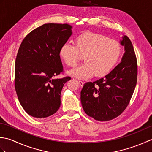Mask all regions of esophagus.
I'll return each instance as SVG.
<instances>
[{
	"label": "esophagus",
	"instance_id": "34e87169",
	"mask_svg": "<svg viewBox=\"0 0 152 152\" xmlns=\"http://www.w3.org/2000/svg\"><path fill=\"white\" fill-rule=\"evenodd\" d=\"M78 83H79V84L80 85V86H83V82H82V81H81V80H79L78 81Z\"/></svg>",
	"mask_w": 152,
	"mask_h": 152
}]
</instances>
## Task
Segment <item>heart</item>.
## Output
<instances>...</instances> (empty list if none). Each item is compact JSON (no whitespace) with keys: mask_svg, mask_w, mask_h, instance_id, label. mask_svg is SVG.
<instances>
[{"mask_svg":"<svg viewBox=\"0 0 152 152\" xmlns=\"http://www.w3.org/2000/svg\"><path fill=\"white\" fill-rule=\"evenodd\" d=\"M122 48L118 40L104 35L86 32L75 39V46L65 42L61 46L59 56L67 66L74 67L83 56L85 63L68 73L80 79L104 76L114 69L121 57Z\"/></svg>","mask_w":152,"mask_h":152,"instance_id":"heart-1","label":"heart"}]
</instances>
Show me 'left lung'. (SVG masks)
Masks as SVG:
<instances>
[{"instance_id": "obj_1", "label": "left lung", "mask_w": 152, "mask_h": 152, "mask_svg": "<svg viewBox=\"0 0 152 152\" xmlns=\"http://www.w3.org/2000/svg\"><path fill=\"white\" fill-rule=\"evenodd\" d=\"M121 44L125 48L121 62L104 78L86 83L82 89L83 110L96 120H112L121 114L137 85V60L133 44L127 36L123 37Z\"/></svg>"}]
</instances>
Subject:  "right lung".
<instances>
[{
    "mask_svg": "<svg viewBox=\"0 0 152 152\" xmlns=\"http://www.w3.org/2000/svg\"><path fill=\"white\" fill-rule=\"evenodd\" d=\"M72 27L47 23L28 33L19 46L15 63V89L19 101L28 114L45 118L54 114L61 106L63 86L71 79L56 78L63 72L59 56Z\"/></svg>",
    "mask_w": 152,
    "mask_h": 152,
    "instance_id": "obj_1",
    "label": "right lung"
}]
</instances>
